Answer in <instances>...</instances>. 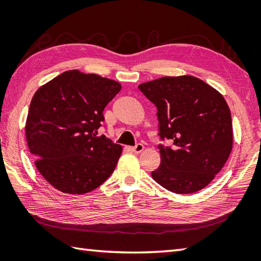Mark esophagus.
I'll use <instances>...</instances> for the list:
<instances>
[{
  "mask_svg": "<svg viewBox=\"0 0 261 261\" xmlns=\"http://www.w3.org/2000/svg\"><path fill=\"white\" fill-rule=\"evenodd\" d=\"M129 150H130V151H133V152H135V153H139V152H141L144 150V146H143V144H137L136 146L129 147Z\"/></svg>",
  "mask_w": 261,
  "mask_h": 261,
  "instance_id": "34e87169",
  "label": "esophagus"
}]
</instances>
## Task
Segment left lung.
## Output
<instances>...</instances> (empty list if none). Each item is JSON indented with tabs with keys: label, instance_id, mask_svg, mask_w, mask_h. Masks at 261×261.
<instances>
[{
	"label": "left lung",
	"instance_id": "1",
	"mask_svg": "<svg viewBox=\"0 0 261 261\" xmlns=\"http://www.w3.org/2000/svg\"><path fill=\"white\" fill-rule=\"evenodd\" d=\"M138 89L156 109L161 162L152 178L176 194L206 187L233 146L231 112L222 94L193 76L162 77Z\"/></svg>",
	"mask_w": 261,
	"mask_h": 261
}]
</instances>
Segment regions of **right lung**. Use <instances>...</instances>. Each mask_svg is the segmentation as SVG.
Returning a JSON list of instances; mask_svg holds the SVG:
<instances>
[{
  "mask_svg": "<svg viewBox=\"0 0 261 261\" xmlns=\"http://www.w3.org/2000/svg\"><path fill=\"white\" fill-rule=\"evenodd\" d=\"M121 88L109 78L67 70L37 90L27 116V144L53 187L81 195L112 174L122 147L98 136V129L105 108Z\"/></svg>",
  "mask_w": 261,
  "mask_h": 261,
  "instance_id": "obj_1",
  "label": "right lung"
}]
</instances>
